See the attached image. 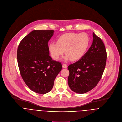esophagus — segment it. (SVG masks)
<instances>
[{"instance_id":"obj_1","label":"esophagus","mask_w":122,"mask_h":122,"mask_svg":"<svg viewBox=\"0 0 122 122\" xmlns=\"http://www.w3.org/2000/svg\"><path fill=\"white\" fill-rule=\"evenodd\" d=\"M62 67H63V68H67V65H66V64H63V65H62Z\"/></svg>"}]
</instances>
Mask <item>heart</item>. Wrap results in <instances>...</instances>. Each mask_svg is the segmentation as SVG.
Segmentation results:
<instances>
[{
  "label": "heart",
  "instance_id": "obj_1",
  "mask_svg": "<svg viewBox=\"0 0 122 122\" xmlns=\"http://www.w3.org/2000/svg\"><path fill=\"white\" fill-rule=\"evenodd\" d=\"M90 43V39L85 33H66L57 40L56 43H51L48 46L50 55L57 60L65 51L66 60L76 61L81 59L86 53Z\"/></svg>",
  "mask_w": 122,
  "mask_h": 122
}]
</instances>
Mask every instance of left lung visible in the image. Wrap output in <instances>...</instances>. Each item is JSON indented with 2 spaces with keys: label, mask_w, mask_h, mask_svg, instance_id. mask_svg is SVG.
Segmentation results:
<instances>
[{
  "label": "left lung",
  "mask_w": 122,
  "mask_h": 122,
  "mask_svg": "<svg viewBox=\"0 0 122 122\" xmlns=\"http://www.w3.org/2000/svg\"><path fill=\"white\" fill-rule=\"evenodd\" d=\"M91 46L83 56L67 67L69 87L73 92L84 94L96 86L105 69L107 53L103 41L93 32Z\"/></svg>",
  "instance_id": "1"
}]
</instances>
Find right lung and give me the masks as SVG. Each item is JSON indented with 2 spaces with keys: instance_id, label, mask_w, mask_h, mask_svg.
<instances>
[{
  "instance_id": "1",
  "label": "right lung",
  "mask_w": 122,
  "mask_h": 122,
  "mask_svg": "<svg viewBox=\"0 0 122 122\" xmlns=\"http://www.w3.org/2000/svg\"><path fill=\"white\" fill-rule=\"evenodd\" d=\"M54 31L33 30L20 42L17 49V61L21 76L33 92L45 94L53 87L61 71L60 62L49 56L48 43Z\"/></svg>"
}]
</instances>
